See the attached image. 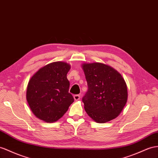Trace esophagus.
Segmentation results:
<instances>
[{"mask_svg":"<svg viewBox=\"0 0 158 158\" xmlns=\"http://www.w3.org/2000/svg\"><path fill=\"white\" fill-rule=\"evenodd\" d=\"M73 98H74V99L75 101H78V100L80 99V95H75L73 96Z\"/></svg>","mask_w":158,"mask_h":158,"instance_id":"34e87169","label":"esophagus"}]
</instances>
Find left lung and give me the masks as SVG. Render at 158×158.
<instances>
[{
  "instance_id": "8db88e82",
  "label": "left lung",
  "mask_w": 158,
  "mask_h": 158,
  "mask_svg": "<svg viewBox=\"0 0 158 158\" xmlns=\"http://www.w3.org/2000/svg\"><path fill=\"white\" fill-rule=\"evenodd\" d=\"M82 67L88 86L82 99L86 113L97 123L116 118L127 100V85L122 76L101 63H83Z\"/></svg>"
}]
</instances>
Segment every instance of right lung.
Here are the masks:
<instances>
[{"mask_svg": "<svg viewBox=\"0 0 158 158\" xmlns=\"http://www.w3.org/2000/svg\"><path fill=\"white\" fill-rule=\"evenodd\" d=\"M71 66L57 61L47 64L35 73L27 89V100L33 114L47 123H53L65 114L74 102L69 93L67 74Z\"/></svg>", "mask_w": 158, "mask_h": 158, "instance_id": "add662e5", "label": "right lung"}]
</instances>
